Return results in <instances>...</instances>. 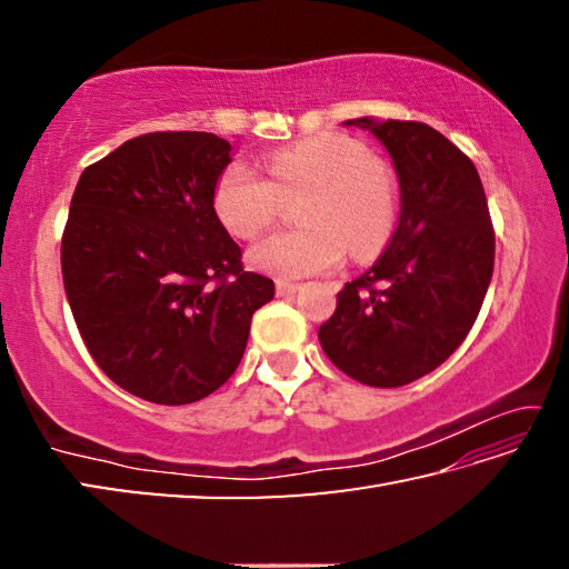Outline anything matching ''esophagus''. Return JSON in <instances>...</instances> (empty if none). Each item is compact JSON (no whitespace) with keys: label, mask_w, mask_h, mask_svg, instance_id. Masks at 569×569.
I'll return each instance as SVG.
<instances>
[{"label":"esophagus","mask_w":569,"mask_h":569,"mask_svg":"<svg viewBox=\"0 0 569 569\" xmlns=\"http://www.w3.org/2000/svg\"><path fill=\"white\" fill-rule=\"evenodd\" d=\"M298 288H301V283H296V281H276V293L281 296V298H286V296H293Z\"/></svg>","instance_id":"1"}]
</instances>
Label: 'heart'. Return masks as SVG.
Masks as SVG:
<instances>
[{"label": "heart", "mask_w": 569, "mask_h": 569, "mask_svg": "<svg viewBox=\"0 0 569 569\" xmlns=\"http://www.w3.org/2000/svg\"><path fill=\"white\" fill-rule=\"evenodd\" d=\"M266 178L248 166L218 176L213 208L236 238H253L271 223L278 196L303 190L296 208L301 228L276 230L248 250V263L276 278L331 271L349 248L356 261L373 258L389 243L401 210L397 170L369 156L359 140L319 132L271 152Z\"/></svg>", "instance_id": "heart-1"}]
</instances>
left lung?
I'll return each mask as SVG.
<instances>
[{
    "instance_id": "obj_1",
    "label": "left lung",
    "mask_w": 569,
    "mask_h": 569,
    "mask_svg": "<svg viewBox=\"0 0 569 569\" xmlns=\"http://www.w3.org/2000/svg\"><path fill=\"white\" fill-rule=\"evenodd\" d=\"M389 150L401 213L389 248L346 283L319 329L333 366L393 389L445 363L475 326L495 271V228L479 172L423 122L349 120Z\"/></svg>"
}]
</instances>
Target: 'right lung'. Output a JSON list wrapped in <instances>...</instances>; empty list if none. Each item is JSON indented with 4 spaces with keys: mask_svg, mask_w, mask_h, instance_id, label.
Here are the masks:
<instances>
[{
    "mask_svg": "<svg viewBox=\"0 0 569 569\" xmlns=\"http://www.w3.org/2000/svg\"><path fill=\"white\" fill-rule=\"evenodd\" d=\"M228 162L230 142L213 132H148L77 182L64 293L94 363L132 397L180 407L223 387L273 298L216 216Z\"/></svg>",
    "mask_w": 569,
    "mask_h": 569,
    "instance_id": "add662e5",
    "label": "right lung"
}]
</instances>
